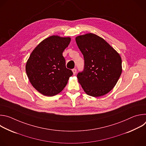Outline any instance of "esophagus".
<instances>
[{
    "label": "esophagus",
    "mask_w": 146,
    "mask_h": 146,
    "mask_svg": "<svg viewBox=\"0 0 146 146\" xmlns=\"http://www.w3.org/2000/svg\"><path fill=\"white\" fill-rule=\"evenodd\" d=\"M72 72H73V73L74 75H75L76 74V72H77V69H73L72 70Z\"/></svg>",
    "instance_id": "esophagus-1"
}]
</instances>
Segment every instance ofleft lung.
Here are the masks:
<instances>
[{
    "label": "left lung",
    "instance_id": "left-lung-1",
    "mask_svg": "<svg viewBox=\"0 0 146 146\" xmlns=\"http://www.w3.org/2000/svg\"><path fill=\"white\" fill-rule=\"evenodd\" d=\"M84 58V68L77 74L84 92L93 97L109 93L115 86L122 73L119 54L103 38L94 33L76 37Z\"/></svg>",
    "mask_w": 146,
    "mask_h": 146
}]
</instances>
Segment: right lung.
Segmentation results:
<instances>
[{
    "mask_svg": "<svg viewBox=\"0 0 146 146\" xmlns=\"http://www.w3.org/2000/svg\"><path fill=\"white\" fill-rule=\"evenodd\" d=\"M71 40L69 37L57 35L43 40L31 54L26 64V72L32 86L40 94L52 96L66 87L73 75L66 68L62 55Z\"/></svg>",
    "mask_w": 146,
    "mask_h": 146,
    "instance_id": "right-lung-1",
    "label": "right lung"
}]
</instances>
